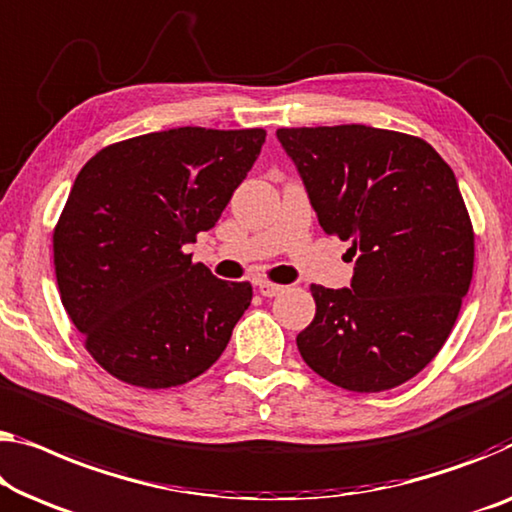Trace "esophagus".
<instances>
[{
	"instance_id": "1",
	"label": "esophagus",
	"mask_w": 512,
	"mask_h": 512,
	"mask_svg": "<svg viewBox=\"0 0 512 512\" xmlns=\"http://www.w3.org/2000/svg\"><path fill=\"white\" fill-rule=\"evenodd\" d=\"M257 287L262 296H278L282 289H285L282 285H278V282H271V280H257Z\"/></svg>"
}]
</instances>
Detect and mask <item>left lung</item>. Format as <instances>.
Segmentation results:
<instances>
[{"label": "left lung", "mask_w": 512, "mask_h": 512, "mask_svg": "<svg viewBox=\"0 0 512 512\" xmlns=\"http://www.w3.org/2000/svg\"><path fill=\"white\" fill-rule=\"evenodd\" d=\"M326 234L352 243V287L310 285L296 335L331 384L379 393L416 377L451 335L474 276L455 174L421 137L363 124L278 128Z\"/></svg>", "instance_id": "1"}]
</instances>
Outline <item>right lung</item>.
<instances>
[{"instance_id":"add662e5","label":"right lung","mask_w":512,"mask_h":512,"mask_svg":"<svg viewBox=\"0 0 512 512\" xmlns=\"http://www.w3.org/2000/svg\"><path fill=\"white\" fill-rule=\"evenodd\" d=\"M264 128L183 126L87 160L52 232L61 303L105 372L172 388L207 372L253 299L183 253L246 179Z\"/></svg>"}]
</instances>
